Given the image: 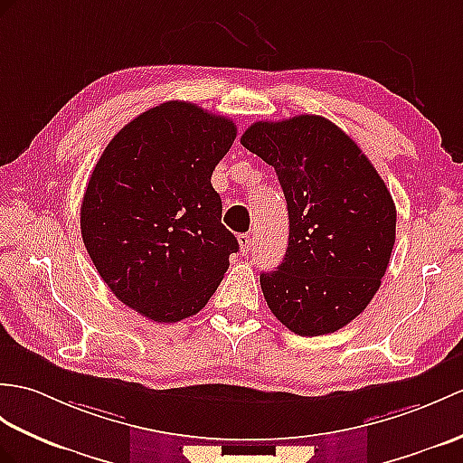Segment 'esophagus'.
Masks as SVG:
<instances>
[{
	"label": "esophagus",
	"instance_id": "34e87169",
	"mask_svg": "<svg viewBox=\"0 0 463 463\" xmlns=\"http://www.w3.org/2000/svg\"><path fill=\"white\" fill-rule=\"evenodd\" d=\"M239 244H241V250L242 252H250L252 246H254V236L250 232L239 234Z\"/></svg>",
	"mask_w": 463,
	"mask_h": 463
}]
</instances>
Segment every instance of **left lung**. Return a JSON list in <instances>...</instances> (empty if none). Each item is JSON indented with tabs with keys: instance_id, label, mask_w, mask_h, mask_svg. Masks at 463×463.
I'll use <instances>...</instances> for the list:
<instances>
[{
	"instance_id": "1",
	"label": "left lung",
	"mask_w": 463,
	"mask_h": 463,
	"mask_svg": "<svg viewBox=\"0 0 463 463\" xmlns=\"http://www.w3.org/2000/svg\"><path fill=\"white\" fill-rule=\"evenodd\" d=\"M241 144L276 169L288 203L284 262L260 274L268 307L302 337L341 329L369 306L389 266L396 234L389 189L327 118L254 122Z\"/></svg>"
}]
</instances>
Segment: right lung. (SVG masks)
<instances>
[{
    "label": "right lung",
    "mask_w": 463,
    "mask_h": 463,
    "mask_svg": "<svg viewBox=\"0 0 463 463\" xmlns=\"http://www.w3.org/2000/svg\"><path fill=\"white\" fill-rule=\"evenodd\" d=\"M234 137L229 118L169 100L128 122L94 165L84 246L112 294L157 324L205 307L239 250L211 185Z\"/></svg>",
    "instance_id": "add662e5"
}]
</instances>
